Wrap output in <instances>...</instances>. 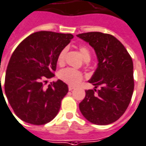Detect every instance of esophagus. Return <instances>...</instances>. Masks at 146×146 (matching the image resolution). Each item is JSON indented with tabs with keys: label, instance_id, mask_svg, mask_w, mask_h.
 I'll use <instances>...</instances> for the list:
<instances>
[{
	"label": "esophagus",
	"instance_id": "esophagus-1",
	"mask_svg": "<svg viewBox=\"0 0 146 146\" xmlns=\"http://www.w3.org/2000/svg\"><path fill=\"white\" fill-rule=\"evenodd\" d=\"M75 89V87L73 86H69V91H72L73 90H74Z\"/></svg>",
	"mask_w": 146,
	"mask_h": 146
}]
</instances>
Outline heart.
<instances>
[{
	"label": "heart",
	"mask_w": 146,
	"mask_h": 146,
	"mask_svg": "<svg viewBox=\"0 0 146 146\" xmlns=\"http://www.w3.org/2000/svg\"><path fill=\"white\" fill-rule=\"evenodd\" d=\"M79 52L81 56L84 60H90V52L89 48L85 45H81L79 47ZM65 55H66V49L64 48L60 52L57 56V62L59 65H63L65 62ZM58 76L63 81L66 82L67 84L71 85V86H76L79 84L82 79H83V75L81 72L77 71L76 69H72V68H66L65 69L60 70Z\"/></svg>",
	"instance_id": "b5f03b06"
}]
</instances>
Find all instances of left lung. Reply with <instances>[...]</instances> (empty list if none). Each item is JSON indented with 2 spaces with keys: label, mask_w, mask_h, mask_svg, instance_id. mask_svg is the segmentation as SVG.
I'll return each mask as SVG.
<instances>
[{
  "label": "left lung",
  "mask_w": 146,
  "mask_h": 146,
  "mask_svg": "<svg viewBox=\"0 0 146 146\" xmlns=\"http://www.w3.org/2000/svg\"><path fill=\"white\" fill-rule=\"evenodd\" d=\"M94 48L98 67L89 82L95 87L86 91L79 104L89 121L105 125L118 120L131 101L134 89L133 65L130 55L113 36L100 32L77 34ZM99 87L97 94L96 89Z\"/></svg>",
  "instance_id": "left-lung-1"
}]
</instances>
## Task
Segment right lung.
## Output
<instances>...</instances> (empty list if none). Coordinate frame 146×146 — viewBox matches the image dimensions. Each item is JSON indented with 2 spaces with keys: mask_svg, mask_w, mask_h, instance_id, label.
<instances>
[{
  "mask_svg": "<svg viewBox=\"0 0 146 146\" xmlns=\"http://www.w3.org/2000/svg\"><path fill=\"white\" fill-rule=\"evenodd\" d=\"M70 33L40 31L21 41L11 56L5 79L7 99L19 118L44 125L58 113L69 91L60 80L44 88V78L54 77L57 56L73 39Z\"/></svg>",
  "mask_w": 146,
  "mask_h": 146,
  "instance_id": "1",
  "label": "right lung"
}]
</instances>
